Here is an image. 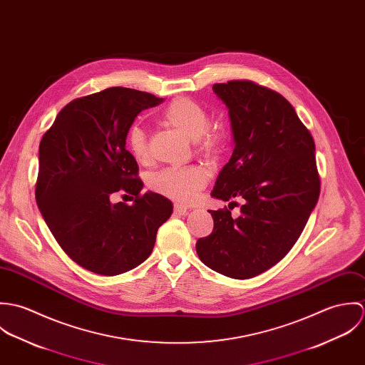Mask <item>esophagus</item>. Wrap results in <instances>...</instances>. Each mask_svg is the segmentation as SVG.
Instances as JSON below:
<instances>
[{
    "label": "esophagus",
    "instance_id": "34e87169",
    "mask_svg": "<svg viewBox=\"0 0 365 365\" xmlns=\"http://www.w3.org/2000/svg\"><path fill=\"white\" fill-rule=\"evenodd\" d=\"M188 212V208L187 207H184V205H178V204H175L174 205V213L175 215H185Z\"/></svg>",
    "mask_w": 365,
    "mask_h": 365
}]
</instances>
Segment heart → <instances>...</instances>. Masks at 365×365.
I'll use <instances>...</instances> for the list:
<instances>
[{
	"label": "heart",
	"instance_id": "1",
	"mask_svg": "<svg viewBox=\"0 0 365 365\" xmlns=\"http://www.w3.org/2000/svg\"><path fill=\"white\" fill-rule=\"evenodd\" d=\"M161 119L168 126L194 139L198 155L215 160L225 152L227 143L225 129L219 125H208V113L198 103L178 97L165 106ZM128 148L139 163L146 164L150 160L149 136L142 126H130L128 132ZM207 182L208 173L198 165L167 167L149 177L150 190L181 204L191 202Z\"/></svg>",
	"mask_w": 365,
	"mask_h": 365
}]
</instances>
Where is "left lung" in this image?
I'll use <instances>...</instances> for the list:
<instances>
[{"label": "left lung", "mask_w": 365, "mask_h": 365, "mask_svg": "<svg viewBox=\"0 0 365 365\" xmlns=\"http://www.w3.org/2000/svg\"><path fill=\"white\" fill-rule=\"evenodd\" d=\"M212 90L229 108L235 139L212 197L243 204L236 219L226 207L209 210L213 230L195 247L209 268L247 279L282 260L311 216L320 194L314 142L277 91L249 80L213 84Z\"/></svg>", "instance_id": "obj_1"}]
</instances>
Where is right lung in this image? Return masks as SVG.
<instances>
[{
    "instance_id": "right-lung-1",
    "label": "right lung",
    "mask_w": 365,
    "mask_h": 365,
    "mask_svg": "<svg viewBox=\"0 0 365 365\" xmlns=\"http://www.w3.org/2000/svg\"><path fill=\"white\" fill-rule=\"evenodd\" d=\"M163 98L112 87L66 105L39 145L35 197L64 253L83 268L118 275L146 260L173 204L140 194L139 167L125 145L135 118ZM134 204H111L115 193Z\"/></svg>"
}]
</instances>
